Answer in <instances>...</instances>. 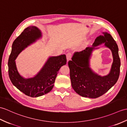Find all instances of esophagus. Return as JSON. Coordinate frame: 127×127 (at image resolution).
I'll return each mask as SVG.
<instances>
[{
  "mask_svg": "<svg viewBox=\"0 0 127 127\" xmlns=\"http://www.w3.org/2000/svg\"><path fill=\"white\" fill-rule=\"evenodd\" d=\"M66 59H67V61H69L70 60H71V59L72 57V54L70 52H68L67 54L66 55Z\"/></svg>",
  "mask_w": 127,
  "mask_h": 127,
  "instance_id": "34e87169",
  "label": "esophagus"
}]
</instances>
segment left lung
I'll return each instance as SVG.
<instances>
[{
    "mask_svg": "<svg viewBox=\"0 0 127 127\" xmlns=\"http://www.w3.org/2000/svg\"><path fill=\"white\" fill-rule=\"evenodd\" d=\"M95 39L93 47L87 48L79 52H75L69 61L68 65L72 87L79 95L91 98H97L103 95L115 84L119 77L120 59L118 46L111 35L103 32ZM103 42L111 50L113 56V63L110 73L101 77L94 73L89 67V58L91 51L95 47Z\"/></svg>",
    "mask_w": 127,
    "mask_h": 127,
    "instance_id": "8db88e82",
    "label": "left lung"
}]
</instances>
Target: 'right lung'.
I'll return each mask as SVG.
<instances>
[{"instance_id":"obj_1","label":"right lung","mask_w":127,"mask_h":127,"mask_svg":"<svg viewBox=\"0 0 127 127\" xmlns=\"http://www.w3.org/2000/svg\"><path fill=\"white\" fill-rule=\"evenodd\" d=\"M42 37L36 26H29L14 40L8 58V75L12 84L26 95L32 97L41 96L49 93L54 87L55 79L61 67L66 63L65 55L50 57L43 68L33 78L25 79L17 69L15 60L25 48Z\"/></svg>"}]
</instances>
